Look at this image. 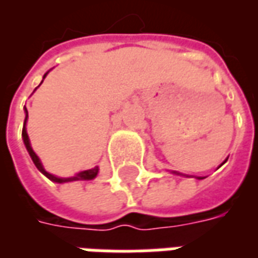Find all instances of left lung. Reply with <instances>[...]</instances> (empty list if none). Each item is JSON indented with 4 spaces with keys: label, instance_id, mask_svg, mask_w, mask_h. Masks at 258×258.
<instances>
[{
    "label": "left lung",
    "instance_id": "1",
    "mask_svg": "<svg viewBox=\"0 0 258 258\" xmlns=\"http://www.w3.org/2000/svg\"><path fill=\"white\" fill-rule=\"evenodd\" d=\"M199 179H202V178H199Z\"/></svg>",
    "mask_w": 258,
    "mask_h": 258
}]
</instances>
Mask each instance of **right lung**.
Listing matches in <instances>:
<instances>
[{
    "instance_id": "obj_1",
    "label": "right lung",
    "mask_w": 258,
    "mask_h": 258,
    "mask_svg": "<svg viewBox=\"0 0 258 258\" xmlns=\"http://www.w3.org/2000/svg\"><path fill=\"white\" fill-rule=\"evenodd\" d=\"M48 73V72H47ZM47 73L44 74V77L47 76ZM26 110V117H25V124H23V130H22V137H23V142H25L26 145V149H27V152H29V155H30L31 160H33V163L36 164V167L41 171L47 178H49L51 181H53V182H58V184H63V182H69V181H87V179H92L95 178L96 174H98V167L92 168V170H85V171H81V173H79L76 177H70V178H59V177H55V175H52V174L47 173L45 170H44V167H42L41 162H40V159H38V156H37L36 153H34V151L31 149L30 146V141H29V135H27V133H26V121H27V109H25Z\"/></svg>"
}]
</instances>
